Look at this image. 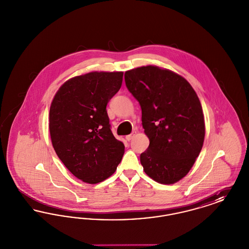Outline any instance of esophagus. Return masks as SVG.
I'll use <instances>...</instances> for the list:
<instances>
[{
    "mask_svg": "<svg viewBox=\"0 0 249 249\" xmlns=\"http://www.w3.org/2000/svg\"><path fill=\"white\" fill-rule=\"evenodd\" d=\"M134 134H135V132L133 131L132 133H130L129 135H127V136H126V140H127V141H130V140L134 137Z\"/></svg>",
    "mask_w": 249,
    "mask_h": 249,
    "instance_id": "34e87169",
    "label": "esophagus"
}]
</instances>
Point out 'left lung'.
<instances>
[{
  "instance_id": "1",
  "label": "left lung",
  "mask_w": 249,
  "mask_h": 249,
  "mask_svg": "<svg viewBox=\"0 0 249 249\" xmlns=\"http://www.w3.org/2000/svg\"><path fill=\"white\" fill-rule=\"evenodd\" d=\"M124 76L149 138L140 155L143 171L160 184H174L186 177L201 152L205 128L200 100L185 78L169 70L149 65Z\"/></svg>"
}]
</instances>
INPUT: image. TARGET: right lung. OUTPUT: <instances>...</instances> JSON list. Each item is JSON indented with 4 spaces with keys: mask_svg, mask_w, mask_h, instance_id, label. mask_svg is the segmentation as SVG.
<instances>
[{
    "mask_svg": "<svg viewBox=\"0 0 249 249\" xmlns=\"http://www.w3.org/2000/svg\"><path fill=\"white\" fill-rule=\"evenodd\" d=\"M122 71H92L59 88L49 111V131L59 160L75 178L100 183L117 170L123 142L111 130L107 106L121 87Z\"/></svg>",
    "mask_w": 249,
    "mask_h": 249,
    "instance_id": "add662e5",
    "label": "right lung"
}]
</instances>
